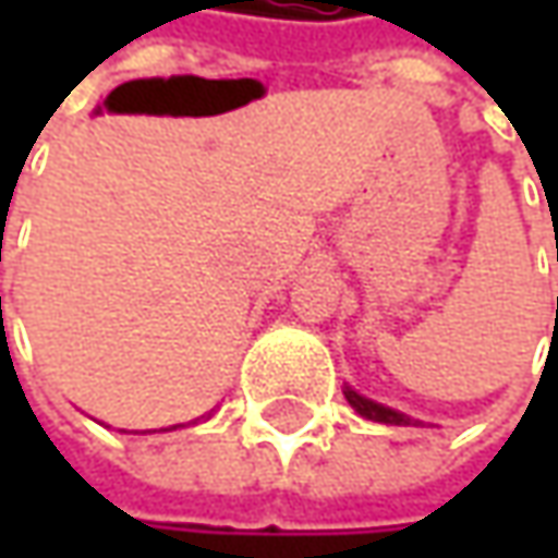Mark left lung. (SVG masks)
Segmentation results:
<instances>
[{"instance_id":"1","label":"left lung","mask_w":558,"mask_h":558,"mask_svg":"<svg viewBox=\"0 0 558 558\" xmlns=\"http://www.w3.org/2000/svg\"><path fill=\"white\" fill-rule=\"evenodd\" d=\"M344 397H348V403H351L363 418L385 422V425H416V418L403 416V413H397V410H391V407H381V403H375V400H369V397L356 395L354 388H344Z\"/></svg>"}]
</instances>
